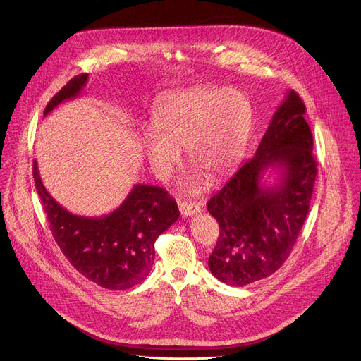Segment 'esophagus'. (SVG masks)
I'll return each mask as SVG.
<instances>
[{
	"label": "esophagus",
	"instance_id": "obj_1",
	"mask_svg": "<svg viewBox=\"0 0 361 361\" xmlns=\"http://www.w3.org/2000/svg\"><path fill=\"white\" fill-rule=\"evenodd\" d=\"M180 214L183 218H187V216H192L197 212L202 211L200 204L195 203V202H180Z\"/></svg>",
	"mask_w": 361,
	"mask_h": 361
}]
</instances>
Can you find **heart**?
I'll list each match as a JSON object with an SVG mask.
<instances>
[{
	"mask_svg": "<svg viewBox=\"0 0 361 361\" xmlns=\"http://www.w3.org/2000/svg\"><path fill=\"white\" fill-rule=\"evenodd\" d=\"M253 123L249 98L237 89L200 87L168 93L155 112V128L143 133V149L158 177L166 178L185 147L187 161L219 178L235 165L247 145ZM204 185L193 173L184 183L188 193Z\"/></svg>",
	"mask_w": 361,
	"mask_h": 361,
	"instance_id": "obj_1",
	"label": "heart"
}]
</instances>
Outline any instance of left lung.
Masks as SVG:
<instances>
[{"label":"left lung","mask_w":361,"mask_h":361,"mask_svg":"<svg viewBox=\"0 0 361 361\" xmlns=\"http://www.w3.org/2000/svg\"><path fill=\"white\" fill-rule=\"evenodd\" d=\"M306 105L288 90L253 158L207 202L219 224L209 256L215 278L244 287L268 278L286 262L309 214L317 174ZM278 173L277 183L267 178Z\"/></svg>","instance_id":"left-lung-1"}]
</instances>
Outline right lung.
<instances>
[{"instance_id": "obj_1", "label": "right lung", "mask_w": 361, "mask_h": 361, "mask_svg": "<svg viewBox=\"0 0 361 361\" xmlns=\"http://www.w3.org/2000/svg\"><path fill=\"white\" fill-rule=\"evenodd\" d=\"M86 83L87 74L73 78L49 101L44 116L79 97ZM33 178L59 247L83 276L106 290H127L142 282L154 264L157 238L180 216L166 190L147 184H136L108 215H74L47 192L36 161Z\"/></svg>"}]
</instances>
